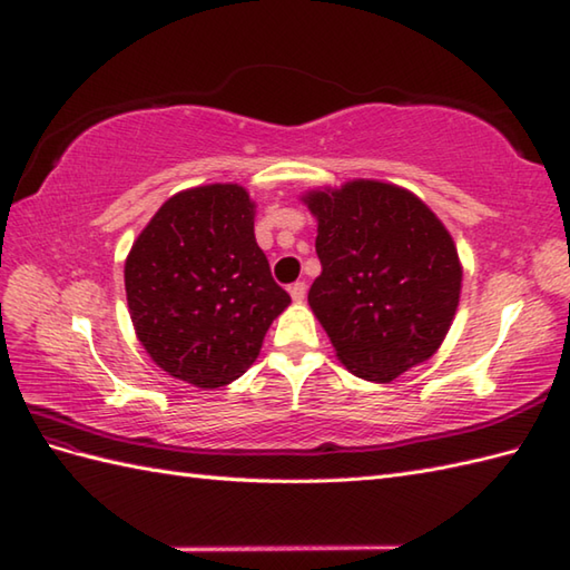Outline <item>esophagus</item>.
Here are the masks:
<instances>
[{
	"label": "esophagus",
	"mask_w": 570,
	"mask_h": 570,
	"mask_svg": "<svg viewBox=\"0 0 570 570\" xmlns=\"http://www.w3.org/2000/svg\"><path fill=\"white\" fill-rule=\"evenodd\" d=\"M307 295V285L305 283H293L289 285V297H293L295 302H302Z\"/></svg>",
	"instance_id": "1"
}]
</instances>
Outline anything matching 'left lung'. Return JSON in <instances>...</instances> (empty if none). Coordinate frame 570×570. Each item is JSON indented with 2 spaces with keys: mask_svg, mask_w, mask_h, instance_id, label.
Returning a JSON list of instances; mask_svg holds the SVG:
<instances>
[{
  "mask_svg": "<svg viewBox=\"0 0 570 570\" xmlns=\"http://www.w3.org/2000/svg\"><path fill=\"white\" fill-rule=\"evenodd\" d=\"M322 275L309 307L338 361L371 383H390L432 358L461 297V261L424 202L390 183L351 180L312 189Z\"/></svg>",
  "mask_w": 570,
  "mask_h": 570,
  "instance_id": "obj_1",
  "label": "left lung"
}]
</instances>
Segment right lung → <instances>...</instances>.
<instances>
[{
    "mask_svg": "<svg viewBox=\"0 0 570 570\" xmlns=\"http://www.w3.org/2000/svg\"><path fill=\"white\" fill-rule=\"evenodd\" d=\"M256 205L242 185L173 195L138 234L124 265L136 336L158 368L222 387L258 358L289 305L253 234Z\"/></svg>",
    "mask_w": 570,
    "mask_h": 570,
    "instance_id": "1",
    "label": "right lung"
}]
</instances>
